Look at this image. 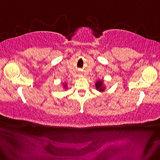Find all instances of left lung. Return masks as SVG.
<instances>
[{
  "label": "left lung",
  "instance_id": "1",
  "mask_svg": "<svg viewBox=\"0 0 160 160\" xmlns=\"http://www.w3.org/2000/svg\"><path fill=\"white\" fill-rule=\"evenodd\" d=\"M95 87L98 91L100 92H103L105 90V87L103 85V80H98L95 83Z\"/></svg>",
  "mask_w": 160,
  "mask_h": 160
}]
</instances>
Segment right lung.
<instances>
[{"instance_id":"1","label":"right lung","mask_w":160,"mask_h":160,"mask_svg":"<svg viewBox=\"0 0 160 160\" xmlns=\"http://www.w3.org/2000/svg\"><path fill=\"white\" fill-rule=\"evenodd\" d=\"M67 87H68V84H64V88L66 89V88H67Z\"/></svg>"}]
</instances>
